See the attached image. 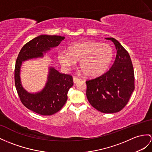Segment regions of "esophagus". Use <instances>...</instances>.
Segmentation results:
<instances>
[{
  "label": "esophagus",
  "instance_id": "esophagus-1",
  "mask_svg": "<svg viewBox=\"0 0 152 152\" xmlns=\"http://www.w3.org/2000/svg\"><path fill=\"white\" fill-rule=\"evenodd\" d=\"M73 83H77L78 82H79L80 79L79 78H78V77H73Z\"/></svg>",
  "mask_w": 152,
  "mask_h": 152
}]
</instances>
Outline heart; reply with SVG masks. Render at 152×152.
<instances>
[{"label": "heart", "mask_w": 152, "mask_h": 152, "mask_svg": "<svg viewBox=\"0 0 152 152\" xmlns=\"http://www.w3.org/2000/svg\"><path fill=\"white\" fill-rule=\"evenodd\" d=\"M113 57V50L109 44L94 40L77 42L68 46V51H59L58 61L69 69L79 61V68L87 76L101 75L108 68Z\"/></svg>", "instance_id": "obj_1"}]
</instances>
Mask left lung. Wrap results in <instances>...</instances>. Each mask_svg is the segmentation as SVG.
Returning a JSON list of instances; mask_svg holds the SVG:
<instances>
[{"instance_id":"obj_1","label":"left lung","mask_w":152,"mask_h":152,"mask_svg":"<svg viewBox=\"0 0 152 152\" xmlns=\"http://www.w3.org/2000/svg\"><path fill=\"white\" fill-rule=\"evenodd\" d=\"M117 50L112 67L102 75L86 81L89 102L102 113L119 112L127 104L135 89L134 67L128 51L114 38H106Z\"/></svg>"}]
</instances>
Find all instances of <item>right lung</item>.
Wrapping results in <instances>:
<instances>
[{"instance_id":"right-lung-1","label":"right lung","mask_w":152,"mask_h":152,"mask_svg":"<svg viewBox=\"0 0 152 152\" xmlns=\"http://www.w3.org/2000/svg\"><path fill=\"white\" fill-rule=\"evenodd\" d=\"M64 37L42 35L32 39L22 48L15 68V84L20 101L29 110L42 115H51L60 110L68 99V91L73 85L72 75L61 73L50 67L48 80L42 91L35 94L24 90L20 82V70L23 61L42 57L43 53L58 46Z\"/></svg>"}]
</instances>
